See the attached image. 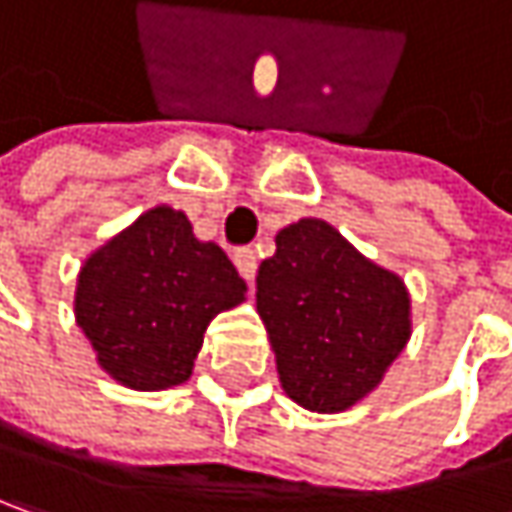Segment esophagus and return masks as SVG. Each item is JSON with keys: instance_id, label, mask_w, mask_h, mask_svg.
Here are the masks:
<instances>
[{"instance_id": "obj_1", "label": "esophagus", "mask_w": 512, "mask_h": 512, "mask_svg": "<svg viewBox=\"0 0 512 512\" xmlns=\"http://www.w3.org/2000/svg\"><path fill=\"white\" fill-rule=\"evenodd\" d=\"M234 266H237V272L252 284L255 281V272H257V255L252 249H237L234 252Z\"/></svg>"}]
</instances>
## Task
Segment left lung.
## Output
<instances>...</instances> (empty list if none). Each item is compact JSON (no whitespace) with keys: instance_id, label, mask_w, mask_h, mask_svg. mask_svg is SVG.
I'll list each match as a JSON object with an SVG mask.
<instances>
[{"instance_id":"1","label":"left lung","mask_w":512,"mask_h":512,"mask_svg":"<svg viewBox=\"0 0 512 512\" xmlns=\"http://www.w3.org/2000/svg\"><path fill=\"white\" fill-rule=\"evenodd\" d=\"M257 313L284 393L313 413H343L372 393L413 328L404 281L316 216L275 234L257 269Z\"/></svg>"}]
</instances>
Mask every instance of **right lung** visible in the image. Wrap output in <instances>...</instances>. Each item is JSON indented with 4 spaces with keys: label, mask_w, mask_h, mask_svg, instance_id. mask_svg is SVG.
<instances>
[{
    "label": "right lung",
    "mask_w": 512,
    "mask_h": 512,
    "mask_svg": "<svg viewBox=\"0 0 512 512\" xmlns=\"http://www.w3.org/2000/svg\"><path fill=\"white\" fill-rule=\"evenodd\" d=\"M246 302V281L187 213L158 205L81 263L75 322L99 366L128 390L184 384L210 319Z\"/></svg>",
    "instance_id": "right-lung-1"
}]
</instances>
